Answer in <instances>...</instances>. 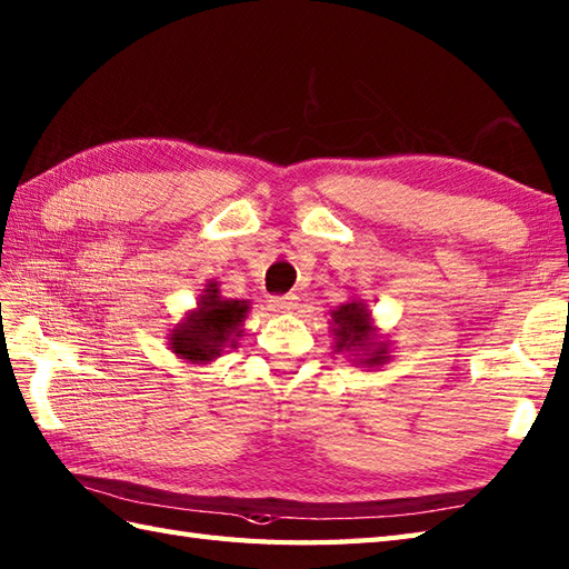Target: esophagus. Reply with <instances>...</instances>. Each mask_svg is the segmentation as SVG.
Listing matches in <instances>:
<instances>
[{
    "instance_id": "obj_1",
    "label": "esophagus",
    "mask_w": 569,
    "mask_h": 569,
    "mask_svg": "<svg viewBox=\"0 0 569 569\" xmlns=\"http://www.w3.org/2000/svg\"><path fill=\"white\" fill-rule=\"evenodd\" d=\"M270 307H272V311H280V313H284V311H295V309L299 307V299H297L295 295L272 297V299H270Z\"/></svg>"
}]
</instances>
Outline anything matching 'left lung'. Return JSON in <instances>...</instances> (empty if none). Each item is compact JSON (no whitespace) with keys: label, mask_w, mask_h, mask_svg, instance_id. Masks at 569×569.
Masks as SVG:
<instances>
[{"label":"left lung","mask_w":569,"mask_h":569,"mask_svg":"<svg viewBox=\"0 0 569 569\" xmlns=\"http://www.w3.org/2000/svg\"><path fill=\"white\" fill-rule=\"evenodd\" d=\"M331 333L336 352H346L356 365L380 368L391 360V343L375 326L368 301L360 297H352L346 305L331 309Z\"/></svg>","instance_id":"obj_1"}]
</instances>
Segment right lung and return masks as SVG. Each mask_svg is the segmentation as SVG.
I'll list each match as a JSON object with an SVG mask.
<instances>
[{
  "instance_id": "add662e5",
  "label": "right lung",
  "mask_w": 569,
  "mask_h": 569,
  "mask_svg": "<svg viewBox=\"0 0 569 569\" xmlns=\"http://www.w3.org/2000/svg\"><path fill=\"white\" fill-rule=\"evenodd\" d=\"M248 311V299H226L219 282L209 280L197 297V307L184 311L170 328L168 348L187 365H209L238 346Z\"/></svg>"
}]
</instances>
